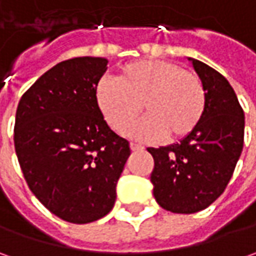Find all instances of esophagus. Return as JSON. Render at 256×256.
<instances>
[{"instance_id":"esophagus-1","label":"esophagus","mask_w":256,"mask_h":256,"mask_svg":"<svg viewBox=\"0 0 256 256\" xmlns=\"http://www.w3.org/2000/svg\"><path fill=\"white\" fill-rule=\"evenodd\" d=\"M130 146H131V151H134V152H138V151H142L144 150L141 145H138V144H134V142L130 144Z\"/></svg>"}]
</instances>
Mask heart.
Segmentation results:
<instances>
[{
  "label": "heart",
  "mask_w": 256,
  "mask_h": 256,
  "mask_svg": "<svg viewBox=\"0 0 256 256\" xmlns=\"http://www.w3.org/2000/svg\"><path fill=\"white\" fill-rule=\"evenodd\" d=\"M95 100L114 131L124 132L144 110L146 116L132 130L134 136L154 141L166 135L175 141L201 122L206 92L198 75L175 62L140 60L124 65L115 81H100Z\"/></svg>",
  "instance_id": "obj_1"
}]
</instances>
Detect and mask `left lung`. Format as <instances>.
<instances>
[{
    "mask_svg": "<svg viewBox=\"0 0 256 256\" xmlns=\"http://www.w3.org/2000/svg\"><path fill=\"white\" fill-rule=\"evenodd\" d=\"M188 60L206 92L201 122L180 142L148 148L154 196L174 214L208 208L225 191L244 146L245 116L235 91L210 65Z\"/></svg>",
    "mask_w": 256,
    "mask_h": 256,
    "instance_id": "8db88e82",
    "label": "left lung"
}]
</instances>
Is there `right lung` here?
I'll return each instance as SVG.
<instances>
[{"label": "right lung", "mask_w": 256, "mask_h": 256, "mask_svg": "<svg viewBox=\"0 0 256 256\" xmlns=\"http://www.w3.org/2000/svg\"><path fill=\"white\" fill-rule=\"evenodd\" d=\"M108 60H66L21 96L14 144L30 190L58 218L88 224L114 208L131 150L105 122L95 88Z\"/></svg>", "instance_id": "1"}]
</instances>
